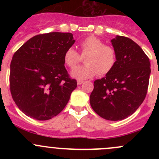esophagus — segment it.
Returning <instances> with one entry per match:
<instances>
[{
	"mask_svg": "<svg viewBox=\"0 0 159 159\" xmlns=\"http://www.w3.org/2000/svg\"><path fill=\"white\" fill-rule=\"evenodd\" d=\"M77 83H78V85H81V84H83V83H84V81H81V80H78V82H77Z\"/></svg>",
	"mask_w": 159,
	"mask_h": 159,
	"instance_id": "34e87169",
	"label": "esophagus"
}]
</instances>
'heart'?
I'll list each match as a JSON object with an SVG mask.
<instances>
[{"label": "heart", "instance_id": "1", "mask_svg": "<svg viewBox=\"0 0 159 159\" xmlns=\"http://www.w3.org/2000/svg\"><path fill=\"white\" fill-rule=\"evenodd\" d=\"M80 55L73 48L65 51L64 61L68 68H74L82 57L86 65L78 66L71 71V76L78 80L91 78L98 73L105 75L112 70L117 61L115 48L105 44L103 41L94 36H89L79 44Z\"/></svg>", "mask_w": 159, "mask_h": 159}]
</instances>
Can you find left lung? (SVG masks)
Masks as SVG:
<instances>
[{
    "label": "left lung",
    "mask_w": 159,
    "mask_h": 159,
    "mask_svg": "<svg viewBox=\"0 0 159 159\" xmlns=\"http://www.w3.org/2000/svg\"><path fill=\"white\" fill-rule=\"evenodd\" d=\"M115 66L105 78L94 82L90 104L100 117L121 121L132 115L145 100L151 74L148 56L129 38L116 36Z\"/></svg>",
    "instance_id": "8db88e82"
}]
</instances>
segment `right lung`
Listing matches in <instances>:
<instances>
[{"mask_svg": "<svg viewBox=\"0 0 159 159\" xmlns=\"http://www.w3.org/2000/svg\"><path fill=\"white\" fill-rule=\"evenodd\" d=\"M75 42L71 33L50 32L33 37L14 53L10 90L27 116L49 120L66 106L77 81L69 77L64 54Z\"/></svg>", "mask_w": 159, "mask_h": 159, "instance_id": "right-lung-1", "label": "right lung"}]
</instances>
